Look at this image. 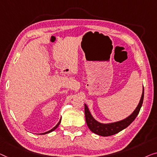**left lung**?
Segmentation results:
<instances>
[{"mask_svg": "<svg viewBox=\"0 0 157 157\" xmlns=\"http://www.w3.org/2000/svg\"><path fill=\"white\" fill-rule=\"evenodd\" d=\"M144 99V87L142 90V94L141 99L139 102L138 105L130 115L127 118L123 119L122 121H117L114 123H101L96 121L94 117L91 114L90 110H89L87 106L85 104V113L86 123L90 130L95 134L101 135L103 137L110 136V135H115L116 133L121 132L130 125L133 122L137 116L138 115L140 110L141 109L142 103Z\"/></svg>", "mask_w": 157, "mask_h": 157, "instance_id": "8db88e82", "label": "left lung"}]
</instances>
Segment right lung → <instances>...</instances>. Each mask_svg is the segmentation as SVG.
Segmentation results:
<instances>
[{
	"instance_id": "1",
	"label": "right lung",
	"mask_w": 157,
	"mask_h": 157,
	"mask_svg": "<svg viewBox=\"0 0 157 157\" xmlns=\"http://www.w3.org/2000/svg\"><path fill=\"white\" fill-rule=\"evenodd\" d=\"M60 121H61V119H60V121H59V122H58V124H57V125H56L55 126V127H54V128H52V129H51V130H49V131H47V132H44V133H41V135H44V134H47V133H49V132H52V131H53V130H55L56 129V128H57L58 127V125H60Z\"/></svg>"
}]
</instances>
